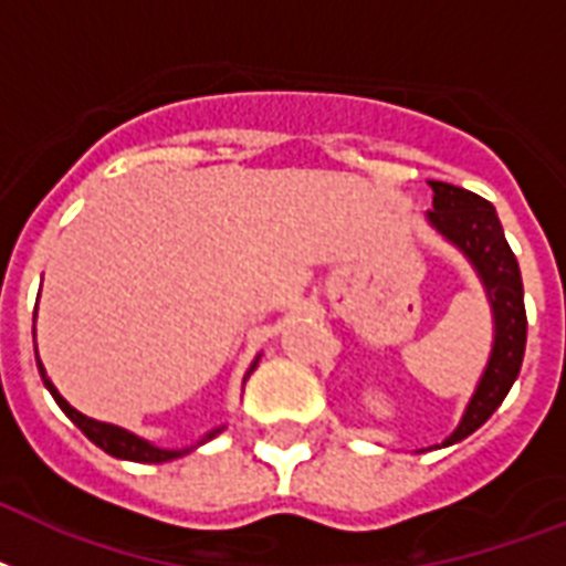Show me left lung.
Returning a JSON list of instances; mask_svg holds the SVG:
<instances>
[{"label":"left lung","instance_id":"1","mask_svg":"<svg viewBox=\"0 0 566 566\" xmlns=\"http://www.w3.org/2000/svg\"><path fill=\"white\" fill-rule=\"evenodd\" d=\"M430 188H433V209L427 211V223L444 241L453 243L474 268L482 291L489 296L491 316H494V343H491L489 363L462 412V421L442 442V448H448L480 430L521 375L523 352H526V307H523L521 268L503 235L494 206L474 191L450 186V182L433 179ZM433 448H421L416 453Z\"/></svg>","mask_w":566,"mask_h":566}]
</instances>
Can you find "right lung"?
Returning <instances> with one entry per match:
<instances>
[{"instance_id": "1", "label": "right lung", "mask_w": 566, "mask_h": 566, "mask_svg": "<svg viewBox=\"0 0 566 566\" xmlns=\"http://www.w3.org/2000/svg\"><path fill=\"white\" fill-rule=\"evenodd\" d=\"M34 319H36V311H34ZM34 352H36V343H34ZM255 366H259V357L252 360L250 371H247V378H250L252 371H255ZM36 369H40V378H43L45 389L52 392V398L57 401V407L63 412H66L72 421H75L77 427H81V433L90 439L92 444H98L104 453H109V457H116V459H127V462H145V465H159V462H171V459H179V457H186V453H191L195 448H200V444H206L209 439H214V436L223 430V427H218V430H211V433H206L203 439L197 444H191V448H179V450H168V448H156V444H150L148 439H142V436L130 433V430H124V427L118 424H107V421H95V418L84 416V412H77L72 403L63 398V395L57 392V387H54L52 380H49V375H45V366L40 363V357H36ZM243 378V380H247Z\"/></svg>"}]
</instances>
